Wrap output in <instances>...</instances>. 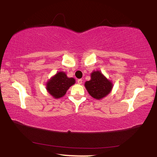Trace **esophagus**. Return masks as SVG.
Here are the masks:
<instances>
[{"label":"esophagus","mask_w":157,"mask_h":157,"mask_svg":"<svg viewBox=\"0 0 157 157\" xmlns=\"http://www.w3.org/2000/svg\"><path fill=\"white\" fill-rule=\"evenodd\" d=\"M78 83L79 84H82V79H78Z\"/></svg>","instance_id":"1"}]
</instances>
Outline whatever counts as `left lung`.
<instances>
[{
    "mask_svg": "<svg viewBox=\"0 0 157 157\" xmlns=\"http://www.w3.org/2000/svg\"><path fill=\"white\" fill-rule=\"evenodd\" d=\"M89 95L96 100L107 96L113 89L112 82L109 80L100 71H94L91 73V79L84 84Z\"/></svg>",
    "mask_w": 157,
    "mask_h": 157,
    "instance_id": "left-lung-1",
    "label": "left lung"
}]
</instances>
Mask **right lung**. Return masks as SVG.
<instances>
[{"instance_id":"add662e5","label":"right lung","mask_w":157,"mask_h":157,"mask_svg":"<svg viewBox=\"0 0 157 157\" xmlns=\"http://www.w3.org/2000/svg\"><path fill=\"white\" fill-rule=\"evenodd\" d=\"M75 79L68 78L65 72L60 71L53 75L46 82V90L52 96L57 99L64 96L68 89L75 84Z\"/></svg>"}]
</instances>
